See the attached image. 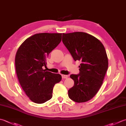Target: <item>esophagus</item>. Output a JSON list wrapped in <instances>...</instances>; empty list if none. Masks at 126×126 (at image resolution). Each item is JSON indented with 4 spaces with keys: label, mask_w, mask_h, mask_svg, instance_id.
<instances>
[{
    "label": "esophagus",
    "mask_w": 126,
    "mask_h": 126,
    "mask_svg": "<svg viewBox=\"0 0 126 126\" xmlns=\"http://www.w3.org/2000/svg\"><path fill=\"white\" fill-rule=\"evenodd\" d=\"M62 79H66V78H68V75H62Z\"/></svg>",
    "instance_id": "esophagus-1"
}]
</instances>
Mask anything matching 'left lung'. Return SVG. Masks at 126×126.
Instances as JSON below:
<instances>
[{"instance_id": "obj_1", "label": "left lung", "mask_w": 126, "mask_h": 126, "mask_svg": "<svg viewBox=\"0 0 126 126\" xmlns=\"http://www.w3.org/2000/svg\"><path fill=\"white\" fill-rule=\"evenodd\" d=\"M62 41L75 61L81 62L79 74H71L74 85L68 90L70 99L77 103L90 100L97 94L108 68L102 43L84 32L63 33Z\"/></svg>"}]
</instances>
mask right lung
<instances>
[{"label": "right lung", "instance_id": "add662e5", "mask_svg": "<svg viewBox=\"0 0 126 126\" xmlns=\"http://www.w3.org/2000/svg\"><path fill=\"white\" fill-rule=\"evenodd\" d=\"M62 40V33H38L27 38L15 57L17 78L22 89L32 102L42 104L52 97L54 86L62 76L43 69L51 52Z\"/></svg>", "mask_w": 126, "mask_h": 126}]
</instances>
